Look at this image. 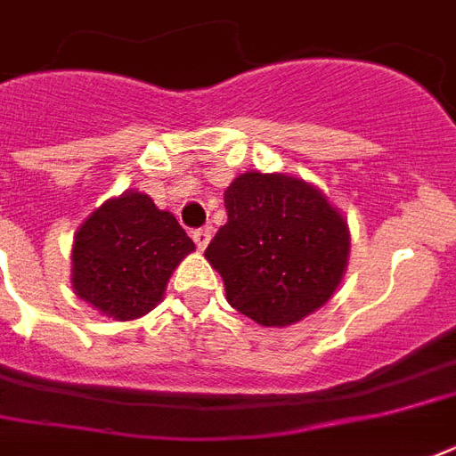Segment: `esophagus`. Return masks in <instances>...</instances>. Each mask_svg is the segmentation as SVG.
<instances>
[{
	"mask_svg": "<svg viewBox=\"0 0 456 456\" xmlns=\"http://www.w3.org/2000/svg\"><path fill=\"white\" fill-rule=\"evenodd\" d=\"M193 241H196V246H199L200 250L206 248L208 243H210V229L208 227H200V229H193L191 232Z\"/></svg>",
	"mask_w": 456,
	"mask_h": 456,
	"instance_id": "esophagus-1",
	"label": "esophagus"
}]
</instances>
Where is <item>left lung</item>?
Segmentation results:
<instances>
[{
	"label": "left lung",
	"mask_w": 456,
	"mask_h": 456,
	"mask_svg": "<svg viewBox=\"0 0 456 456\" xmlns=\"http://www.w3.org/2000/svg\"><path fill=\"white\" fill-rule=\"evenodd\" d=\"M227 224L208 243L229 305L263 326L319 310L343 279L350 234L319 189L286 175L246 172L224 191Z\"/></svg>",
	"instance_id": "8db88e82"
}]
</instances>
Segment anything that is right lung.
<instances>
[{
	"mask_svg": "<svg viewBox=\"0 0 456 456\" xmlns=\"http://www.w3.org/2000/svg\"><path fill=\"white\" fill-rule=\"evenodd\" d=\"M193 241L175 215L158 210L146 193L106 200L77 229L73 289L113 319L127 322L153 310Z\"/></svg>",
	"mask_w": 456,
	"mask_h": 456,
	"instance_id": "obj_1",
	"label": "right lung"
}]
</instances>
